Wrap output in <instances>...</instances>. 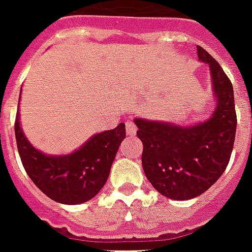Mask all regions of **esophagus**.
Here are the masks:
<instances>
[{
    "label": "esophagus",
    "mask_w": 252,
    "mask_h": 252,
    "mask_svg": "<svg viewBox=\"0 0 252 252\" xmlns=\"http://www.w3.org/2000/svg\"><path fill=\"white\" fill-rule=\"evenodd\" d=\"M136 131H137V126H135V123L131 120H128L126 123V135L128 136H133L136 133Z\"/></svg>",
    "instance_id": "34e87169"
}]
</instances>
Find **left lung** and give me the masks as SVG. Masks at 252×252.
I'll return each mask as SVG.
<instances>
[{
  "mask_svg": "<svg viewBox=\"0 0 252 252\" xmlns=\"http://www.w3.org/2000/svg\"><path fill=\"white\" fill-rule=\"evenodd\" d=\"M196 49L199 60L210 64L218 100L210 120L187 128L135 120L145 176L156 191L175 200L206 192L227 168L235 141L238 120L231 80L207 50L199 45Z\"/></svg>",
  "mask_w": 252,
  "mask_h": 252,
  "instance_id": "1",
  "label": "left lung"
}]
</instances>
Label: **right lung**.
Here are the masks:
<instances>
[{"mask_svg":"<svg viewBox=\"0 0 252 252\" xmlns=\"http://www.w3.org/2000/svg\"><path fill=\"white\" fill-rule=\"evenodd\" d=\"M14 132L22 165L46 196L63 204L88 202L107 183L111 165L120 143L126 137V126L121 123L109 131L94 135L89 141L66 156H46L24 136L18 113Z\"/></svg>","mask_w":252,"mask_h":252,"instance_id":"add662e5","label":"right lung"}]
</instances>
